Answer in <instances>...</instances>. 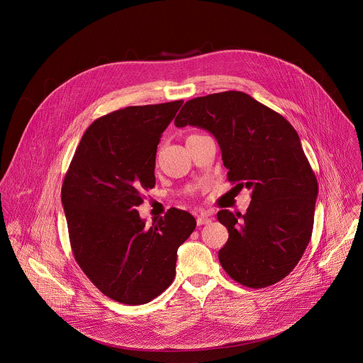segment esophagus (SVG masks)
<instances>
[{"instance_id": "34e87169", "label": "esophagus", "mask_w": 363, "mask_h": 363, "mask_svg": "<svg viewBox=\"0 0 363 363\" xmlns=\"http://www.w3.org/2000/svg\"><path fill=\"white\" fill-rule=\"evenodd\" d=\"M196 216H197V225H206L211 222V215L208 213L207 211H199L196 213Z\"/></svg>"}]
</instances>
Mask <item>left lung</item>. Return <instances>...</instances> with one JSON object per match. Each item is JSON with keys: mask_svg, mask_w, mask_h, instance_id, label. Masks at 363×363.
Returning a JSON list of instances; mask_svg holds the SVG:
<instances>
[{"mask_svg": "<svg viewBox=\"0 0 363 363\" xmlns=\"http://www.w3.org/2000/svg\"><path fill=\"white\" fill-rule=\"evenodd\" d=\"M176 127L209 131L222 151L228 180L252 190L246 213L218 212L229 239L219 250L222 268L236 282L265 288L284 279L311 242L317 179L299 135L279 113L239 91L194 98Z\"/></svg>", "mask_w": 363, "mask_h": 363, "instance_id": "8db88e82", "label": "left lung"}]
</instances>
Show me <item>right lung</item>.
Listing matches in <instances>:
<instances>
[{
  "label": "right lung",
  "mask_w": 363,
  "mask_h": 363,
  "mask_svg": "<svg viewBox=\"0 0 363 363\" xmlns=\"http://www.w3.org/2000/svg\"><path fill=\"white\" fill-rule=\"evenodd\" d=\"M182 104L130 106L95 120L62 182L74 257L118 303L144 305L159 296L173 282L179 246L197 225L187 211L170 208L147 228L137 211L141 191L155 187L157 144Z\"/></svg>",
  "instance_id": "obj_1"
}]
</instances>
